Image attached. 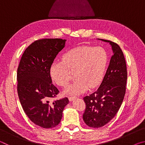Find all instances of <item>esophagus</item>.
<instances>
[{"label": "esophagus", "instance_id": "esophagus-1", "mask_svg": "<svg viewBox=\"0 0 145 145\" xmlns=\"http://www.w3.org/2000/svg\"><path fill=\"white\" fill-rule=\"evenodd\" d=\"M76 99L75 97H68V100H70V101H72V100H75Z\"/></svg>", "mask_w": 145, "mask_h": 145}]
</instances>
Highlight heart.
<instances>
[{
	"label": "heart",
	"mask_w": 145,
	"mask_h": 145,
	"mask_svg": "<svg viewBox=\"0 0 145 145\" xmlns=\"http://www.w3.org/2000/svg\"><path fill=\"white\" fill-rule=\"evenodd\" d=\"M107 54L100 46H82L72 49L63 56V62H54L50 73L54 82L65 87L74 73L76 80L65 88L64 93L77 95L102 81L107 63Z\"/></svg>",
	"instance_id": "obj_1"
}]
</instances>
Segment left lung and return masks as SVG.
Here are the masks:
<instances>
[{"instance_id":"1","label":"left lung","mask_w":145,"mask_h":145,"mask_svg":"<svg viewBox=\"0 0 145 145\" xmlns=\"http://www.w3.org/2000/svg\"><path fill=\"white\" fill-rule=\"evenodd\" d=\"M98 40L109 43L113 55L99 88L83 99L86 103L83 120L93 128L105 125L116 114L125 94L127 79L125 59L120 46L111 41Z\"/></svg>"}]
</instances>
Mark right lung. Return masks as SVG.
Instances as JSON below:
<instances>
[{
  "instance_id": "add662e5",
  "label": "right lung",
  "mask_w": 145,
  "mask_h": 145,
  "mask_svg": "<svg viewBox=\"0 0 145 145\" xmlns=\"http://www.w3.org/2000/svg\"><path fill=\"white\" fill-rule=\"evenodd\" d=\"M66 40L41 39L24 51L17 70V91L22 106L32 122L42 128L57 126L63 116L68 98L50 102L59 90L52 83L50 67Z\"/></svg>"
}]
</instances>
